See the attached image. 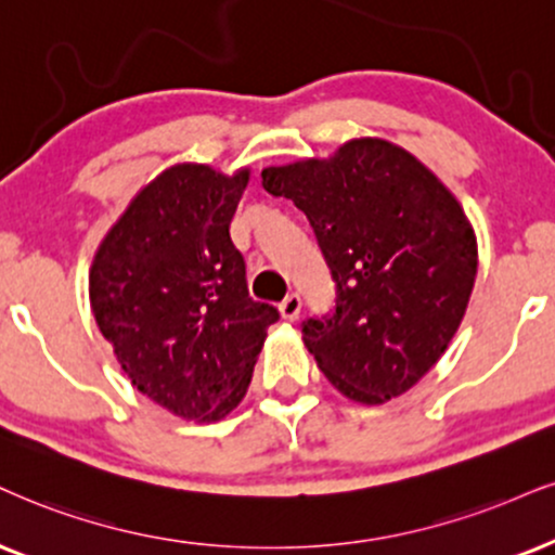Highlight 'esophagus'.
I'll list each match as a JSON object with an SVG mask.
<instances>
[{
	"mask_svg": "<svg viewBox=\"0 0 555 555\" xmlns=\"http://www.w3.org/2000/svg\"><path fill=\"white\" fill-rule=\"evenodd\" d=\"M300 306H304V300H300L298 293H288L280 304V313H283L285 321H296L300 317Z\"/></svg>",
	"mask_w": 555,
	"mask_h": 555,
	"instance_id": "1",
	"label": "esophagus"
}]
</instances>
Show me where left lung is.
<instances>
[{"label":"left lung","instance_id":"left-lung-1","mask_svg":"<svg viewBox=\"0 0 555 555\" xmlns=\"http://www.w3.org/2000/svg\"><path fill=\"white\" fill-rule=\"evenodd\" d=\"M262 188L304 210L337 285L334 311L304 321L319 371L367 406L409 391L448 350L474 291L476 236L461 203L383 139L267 167Z\"/></svg>","mask_w":555,"mask_h":555}]
</instances>
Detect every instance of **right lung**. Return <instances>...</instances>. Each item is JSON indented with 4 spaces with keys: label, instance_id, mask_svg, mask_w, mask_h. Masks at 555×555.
<instances>
[{
    "label": "right lung",
    "instance_id": "add662e5",
    "mask_svg": "<svg viewBox=\"0 0 555 555\" xmlns=\"http://www.w3.org/2000/svg\"><path fill=\"white\" fill-rule=\"evenodd\" d=\"M249 169L225 177L175 164L133 197L102 238L89 300L102 337L143 396L182 420L238 406L275 306L246 288L229 225Z\"/></svg>",
    "mask_w": 555,
    "mask_h": 555
}]
</instances>
